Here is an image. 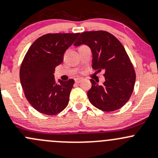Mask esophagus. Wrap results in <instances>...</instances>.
<instances>
[{"label":"esophagus","instance_id":"34e87169","mask_svg":"<svg viewBox=\"0 0 158 158\" xmlns=\"http://www.w3.org/2000/svg\"><path fill=\"white\" fill-rule=\"evenodd\" d=\"M81 81H82V79H79V78L75 79V82H76V83H79V82H81Z\"/></svg>","mask_w":158,"mask_h":158}]
</instances>
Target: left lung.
<instances>
[{
    "instance_id": "1",
    "label": "left lung",
    "mask_w": 158,
    "mask_h": 158,
    "mask_svg": "<svg viewBox=\"0 0 158 158\" xmlns=\"http://www.w3.org/2000/svg\"><path fill=\"white\" fill-rule=\"evenodd\" d=\"M85 44L92 52V68L105 71V82L98 85L91 79L88 98L94 107L106 112L117 110L130 98L135 72L125 48L117 38L106 31L81 33L75 46Z\"/></svg>"
}]
</instances>
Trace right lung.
I'll use <instances>...</instances> for the list:
<instances>
[{"instance_id": "1", "label": "right lung", "mask_w": 158, "mask_h": 158, "mask_svg": "<svg viewBox=\"0 0 158 158\" xmlns=\"http://www.w3.org/2000/svg\"><path fill=\"white\" fill-rule=\"evenodd\" d=\"M79 33H48L33 42L25 55L19 79L25 96L36 110L56 115L68 105L75 81L54 79L55 67L64 60V54Z\"/></svg>"}]
</instances>
